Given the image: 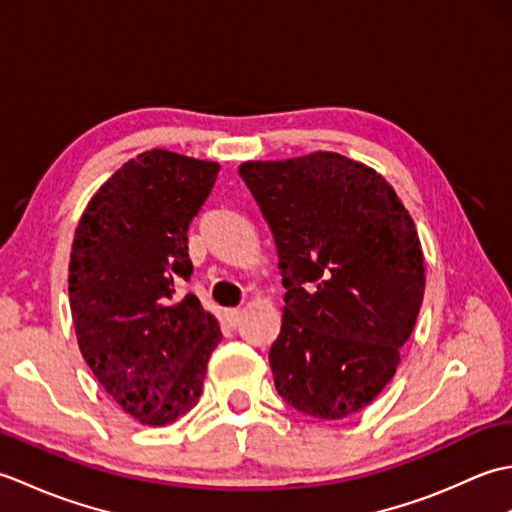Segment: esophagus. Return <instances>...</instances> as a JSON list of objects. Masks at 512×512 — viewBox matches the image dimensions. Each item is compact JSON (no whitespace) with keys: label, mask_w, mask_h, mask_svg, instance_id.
Returning <instances> with one entry per match:
<instances>
[{"label":"esophagus","mask_w":512,"mask_h":512,"mask_svg":"<svg viewBox=\"0 0 512 512\" xmlns=\"http://www.w3.org/2000/svg\"><path fill=\"white\" fill-rule=\"evenodd\" d=\"M239 317H242V310L239 308H226L224 310V321L228 323V328H235L239 323Z\"/></svg>","instance_id":"1"}]
</instances>
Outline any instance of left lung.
I'll return each mask as SVG.
<instances>
[{
	"instance_id": "obj_1",
	"label": "left lung",
	"mask_w": 512,
	"mask_h": 512,
	"mask_svg": "<svg viewBox=\"0 0 512 512\" xmlns=\"http://www.w3.org/2000/svg\"><path fill=\"white\" fill-rule=\"evenodd\" d=\"M239 176L275 235L284 321L270 345L277 394L312 418L369 405L416 325L424 262L383 176L341 154L244 162Z\"/></svg>"
}]
</instances>
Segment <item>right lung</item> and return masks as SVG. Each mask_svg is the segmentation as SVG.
I'll use <instances>...</instances> for the list:
<instances>
[{"label":"right lung","instance_id":"right-lung-1","mask_svg":"<svg viewBox=\"0 0 512 512\" xmlns=\"http://www.w3.org/2000/svg\"><path fill=\"white\" fill-rule=\"evenodd\" d=\"M220 165L165 149L125 162L85 209L70 255V308L81 354L129 416L160 427L202 394L220 325L189 281V224Z\"/></svg>","mask_w":512,"mask_h":512}]
</instances>
